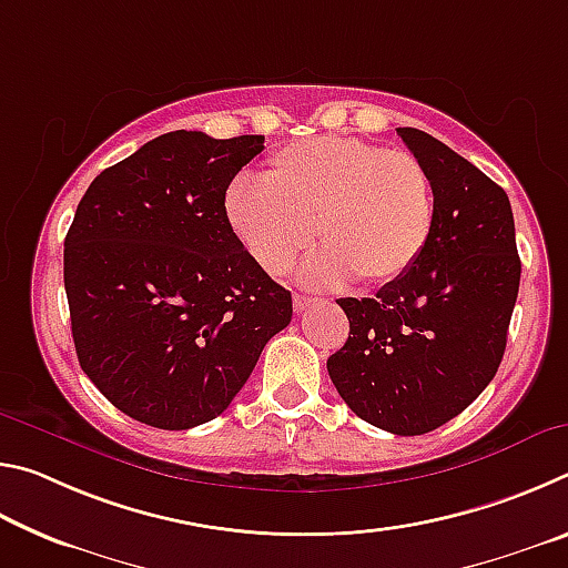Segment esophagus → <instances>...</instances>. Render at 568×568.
Here are the masks:
<instances>
[{"label":"esophagus","instance_id":"1","mask_svg":"<svg viewBox=\"0 0 568 568\" xmlns=\"http://www.w3.org/2000/svg\"><path fill=\"white\" fill-rule=\"evenodd\" d=\"M315 303H318V297H311V295H293L295 313H303L305 307H311V305H315Z\"/></svg>","mask_w":568,"mask_h":568}]
</instances>
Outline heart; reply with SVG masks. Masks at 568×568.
Listing matches in <instances>:
<instances>
[{
	"mask_svg": "<svg viewBox=\"0 0 568 568\" xmlns=\"http://www.w3.org/2000/svg\"><path fill=\"white\" fill-rule=\"evenodd\" d=\"M225 217L255 263L283 275L313 243L305 281L383 285L408 273L434 230V190L420 162L361 138L328 134L277 150L265 180H235Z\"/></svg>",
	"mask_w": 568,
	"mask_h": 568,
	"instance_id": "obj_1",
	"label": "heart"
}]
</instances>
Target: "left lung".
<instances>
[{
	"label": "left lung",
	"mask_w": 568,
	"mask_h": 568,
	"mask_svg": "<svg viewBox=\"0 0 568 568\" xmlns=\"http://www.w3.org/2000/svg\"><path fill=\"white\" fill-rule=\"evenodd\" d=\"M396 132L430 178L434 230L410 271L376 297H341L351 333L328 373L355 416L420 436L494 381L521 261L504 187L428 132Z\"/></svg>",
	"instance_id": "1"
}]
</instances>
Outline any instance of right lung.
Instances as JSON below:
<instances>
[{
  "mask_svg": "<svg viewBox=\"0 0 568 568\" xmlns=\"http://www.w3.org/2000/svg\"><path fill=\"white\" fill-rule=\"evenodd\" d=\"M263 134L175 130L102 170L64 237V291L82 371L114 408L165 430L223 413L293 297L225 217L230 182Z\"/></svg>",
  "mask_w": 568,
  "mask_h": 568,
  "instance_id": "add662e5",
  "label": "right lung"
}]
</instances>
